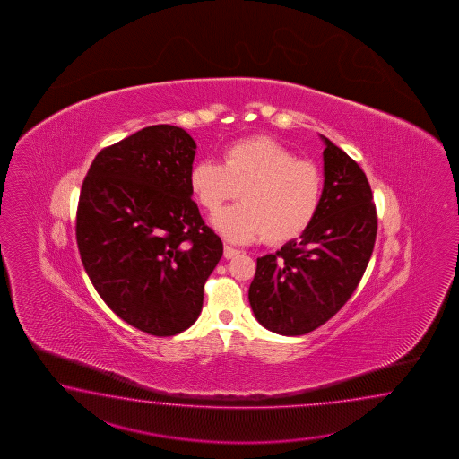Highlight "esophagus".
I'll return each mask as SVG.
<instances>
[{
  "label": "esophagus",
  "mask_w": 459,
  "mask_h": 459,
  "mask_svg": "<svg viewBox=\"0 0 459 459\" xmlns=\"http://www.w3.org/2000/svg\"><path fill=\"white\" fill-rule=\"evenodd\" d=\"M225 259H233L234 255H238L239 251L238 249H234L231 246H225Z\"/></svg>",
  "instance_id": "34e87169"
}]
</instances>
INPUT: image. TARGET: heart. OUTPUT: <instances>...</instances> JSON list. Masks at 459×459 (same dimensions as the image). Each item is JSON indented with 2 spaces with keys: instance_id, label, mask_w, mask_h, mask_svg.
<instances>
[{
  "instance_id": "obj_1",
  "label": "heart",
  "mask_w": 459,
  "mask_h": 459,
  "mask_svg": "<svg viewBox=\"0 0 459 459\" xmlns=\"http://www.w3.org/2000/svg\"><path fill=\"white\" fill-rule=\"evenodd\" d=\"M188 184L196 202L210 213L243 196L244 202L212 220L216 231L233 243H251L263 236L273 243L299 238L312 225L322 198L318 167L265 136L226 147L223 164L198 160Z\"/></svg>"
}]
</instances>
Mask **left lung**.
I'll list each match as a JSON object with an SVG mask.
<instances>
[{"label": "left lung", "instance_id": "8db88e82", "mask_svg": "<svg viewBox=\"0 0 459 459\" xmlns=\"http://www.w3.org/2000/svg\"><path fill=\"white\" fill-rule=\"evenodd\" d=\"M322 198L300 239L257 259L249 303L264 328L283 336L313 332L342 310L366 271L377 234L368 177L328 137Z\"/></svg>", "mask_w": 459, "mask_h": 459}]
</instances>
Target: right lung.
I'll use <instances>...</instances> for the list:
<instances>
[{
	"instance_id": "1",
	"label": "right lung",
	"mask_w": 459,
	"mask_h": 459,
	"mask_svg": "<svg viewBox=\"0 0 459 459\" xmlns=\"http://www.w3.org/2000/svg\"><path fill=\"white\" fill-rule=\"evenodd\" d=\"M195 149L182 127H144L98 152L78 198L75 233L90 281L121 320L154 336L196 322L223 255L192 200Z\"/></svg>"
}]
</instances>
